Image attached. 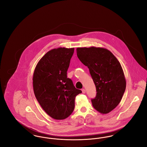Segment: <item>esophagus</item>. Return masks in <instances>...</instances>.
<instances>
[{
  "instance_id": "1",
  "label": "esophagus",
  "mask_w": 147,
  "mask_h": 147,
  "mask_svg": "<svg viewBox=\"0 0 147 147\" xmlns=\"http://www.w3.org/2000/svg\"><path fill=\"white\" fill-rule=\"evenodd\" d=\"M82 92L83 93V94H85V92H86V90L84 89H82Z\"/></svg>"
}]
</instances>
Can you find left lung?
Masks as SVG:
<instances>
[{"label": "left lung", "instance_id": "obj_1", "mask_svg": "<svg viewBox=\"0 0 147 147\" xmlns=\"http://www.w3.org/2000/svg\"><path fill=\"white\" fill-rule=\"evenodd\" d=\"M77 56L87 66L95 85L96 95L91 99L98 112L106 114L120 102L126 90L124 73L117 59L108 49L101 47H78Z\"/></svg>", "mask_w": 147, "mask_h": 147}]
</instances>
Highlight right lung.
<instances>
[{"mask_svg":"<svg viewBox=\"0 0 147 147\" xmlns=\"http://www.w3.org/2000/svg\"><path fill=\"white\" fill-rule=\"evenodd\" d=\"M74 49H51L39 61L33 75L35 96L43 110L52 118L64 119L75 106V98L82 93L67 78V71Z\"/></svg>","mask_w":147,"mask_h":147,"instance_id":"1","label":"right lung"}]
</instances>
